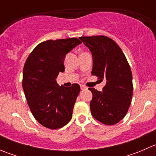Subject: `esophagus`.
<instances>
[{
    "instance_id": "esophagus-1",
    "label": "esophagus",
    "mask_w": 156,
    "mask_h": 156,
    "mask_svg": "<svg viewBox=\"0 0 156 156\" xmlns=\"http://www.w3.org/2000/svg\"><path fill=\"white\" fill-rule=\"evenodd\" d=\"M87 87H85L84 85H81V90H87Z\"/></svg>"
}]
</instances>
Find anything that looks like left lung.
Masks as SVG:
<instances>
[{"label":"left lung","instance_id":"obj_1","mask_svg":"<svg viewBox=\"0 0 156 156\" xmlns=\"http://www.w3.org/2000/svg\"><path fill=\"white\" fill-rule=\"evenodd\" d=\"M90 50L93 75L106 79L103 91L89 88L93 94L91 114L101 123L112 125L126 115L133 96L132 72L122 49L103 35L79 37Z\"/></svg>","mask_w":156,"mask_h":156}]
</instances>
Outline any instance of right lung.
Returning a JSON list of instances; mask_svg holds the SVG:
<instances>
[{"instance_id": "add662e5", "label": "right lung", "mask_w": 156, "mask_h": 156, "mask_svg": "<svg viewBox=\"0 0 156 156\" xmlns=\"http://www.w3.org/2000/svg\"><path fill=\"white\" fill-rule=\"evenodd\" d=\"M81 43L75 37L46 41L33 50L25 63L23 90L31 113L44 127L60 128L72 119L80 86L59 87L56 78L65 70L67 53Z\"/></svg>"}]
</instances>
